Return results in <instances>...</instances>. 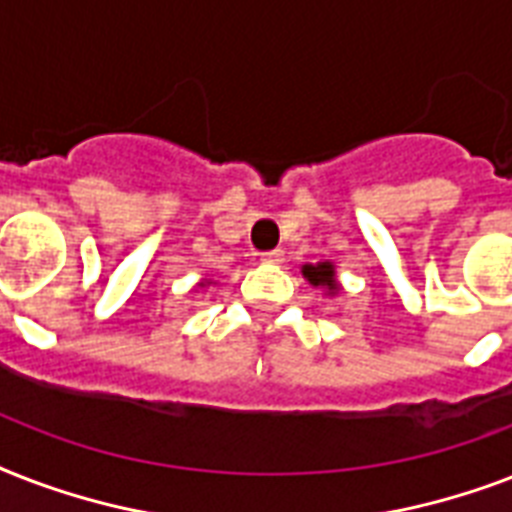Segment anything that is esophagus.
<instances>
[{"label": "esophagus", "instance_id": "1", "mask_svg": "<svg viewBox=\"0 0 512 512\" xmlns=\"http://www.w3.org/2000/svg\"><path fill=\"white\" fill-rule=\"evenodd\" d=\"M260 260H263V263H284V252H281V249H271V252H263Z\"/></svg>", "mask_w": 512, "mask_h": 512}]
</instances>
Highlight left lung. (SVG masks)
Listing matches in <instances>:
<instances>
[{
	"label": "left lung",
	"mask_w": 512,
	"mask_h": 512,
	"mask_svg": "<svg viewBox=\"0 0 512 512\" xmlns=\"http://www.w3.org/2000/svg\"><path fill=\"white\" fill-rule=\"evenodd\" d=\"M303 276L311 281L313 287L327 289L329 295H337L340 292V284H337L335 265L329 263H316V265H303Z\"/></svg>",
	"instance_id": "obj_1"
}]
</instances>
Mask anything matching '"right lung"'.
<instances>
[{
    "label": "right lung",
    "instance_id": "obj_1",
    "mask_svg": "<svg viewBox=\"0 0 512 512\" xmlns=\"http://www.w3.org/2000/svg\"><path fill=\"white\" fill-rule=\"evenodd\" d=\"M204 284H209V281H204ZM204 284H201V287H204Z\"/></svg>",
    "mask_w": 512,
    "mask_h": 512
}]
</instances>
